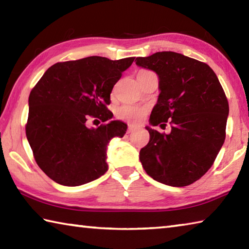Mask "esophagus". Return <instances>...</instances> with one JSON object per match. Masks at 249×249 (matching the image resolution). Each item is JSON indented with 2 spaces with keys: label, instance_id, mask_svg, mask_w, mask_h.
Wrapping results in <instances>:
<instances>
[{
  "label": "esophagus",
  "instance_id": "1",
  "mask_svg": "<svg viewBox=\"0 0 249 249\" xmlns=\"http://www.w3.org/2000/svg\"><path fill=\"white\" fill-rule=\"evenodd\" d=\"M135 129H137L136 126H135V125H128V127H127V134L133 133Z\"/></svg>",
  "mask_w": 249,
  "mask_h": 249
}]
</instances>
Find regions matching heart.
Segmentation results:
<instances>
[{
    "label": "heart",
    "mask_w": 249,
    "mask_h": 249,
    "mask_svg": "<svg viewBox=\"0 0 249 249\" xmlns=\"http://www.w3.org/2000/svg\"><path fill=\"white\" fill-rule=\"evenodd\" d=\"M145 115V109L134 107V105L125 104L117 109V116L122 120L129 122H138Z\"/></svg>",
    "instance_id": "1"
}]
</instances>
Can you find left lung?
Masks as SVG:
<instances>
[{"mask_svg":"<svg viewBox=\"0 0 249 249\" xmlns=\"http://www.w3.org/2000/svg\"><path fill=\"white\" fill-rule=\"evenodd\" d=\"M135 61L159 77L150 124L171 126L169 134L147 126L150 138L140 153L142 167L151 178L171 187L196 182L212 167L225 141L230 108L216 74L204 62L174 52Z\"/></svg>","mask_w":249,"mask_h":249,"instance_id":"8db88e82","label":"left lung"}]
</instances>
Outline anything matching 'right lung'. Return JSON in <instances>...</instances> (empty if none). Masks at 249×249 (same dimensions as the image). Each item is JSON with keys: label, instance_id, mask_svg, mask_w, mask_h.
<instances>
[{"label": "right lung", "instance_id": "1", "mask_svg": "<svg viewBox=\"0 0 249 249\" xmlns=\"http://www.w3.org/2000/svg\"><path fill=\"white\" fill-rule=\"evenodd\" d=\"M134 59L92 56L57 62L33 88L26 137L37 165L54 182L77 187L107 172V144L127 129L123 122L109 121L113 113L107 107ZM89 117L109 122L89 129Z\"/></svg>", "mask_w": 249, "mask_h": 249}]
</instances>
